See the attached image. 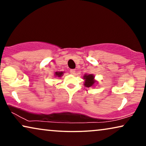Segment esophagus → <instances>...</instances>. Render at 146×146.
Wrapping results in <instances>:
<instances>
[{
    "label": "esophagus",
    "mask_w": 146,
    "mask_h": 146,
    "mask_svg": "<svg viewBox=\"0 0 146 146\" xmlns=\"http://www.w3.org/2000/svg\"><path fill=\"white\" fill-rule=\"evenodd\" d=\"M70 74H75L76 73V70L74 69H72L70 70Z\"/></svg>",
    "instance_id": "esophagus-1"
}]
</instances>
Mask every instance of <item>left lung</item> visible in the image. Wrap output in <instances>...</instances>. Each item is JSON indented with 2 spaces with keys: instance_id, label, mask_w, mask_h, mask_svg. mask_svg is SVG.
Wrapping results in <instances>:
<instances>
[{
  "instance_id": "left-lung-1",
  "label": "left lung",
  "mask_w": 146,
  "mask_h": 146,
  "mask_svg": "<svg viewBox=\"0 0 146 146\" xmlns=\"http://www.w3.org/2000/svg\"><path fill=\"white\" fill-rule=\"evenodd\" d=\"M84 80V86L86 87H91L94 86L96 82V81L94 80V76L93 74H85L83 76Z\"/></svg>"
}]
</instances>
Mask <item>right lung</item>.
Returning a JSON list of instances; mask_svg holds the SVG:
<instances>
[{
	"instance_id": "right-lung-1",
	"label": "right lung",
	"mask_w": 146,
	"mask_h": 146,
	"mask_svg": "<svg viewBox=\"0 0 146 146\" xmlns=\"http://www.w3.org/2000/svg\"><path fill=\"white\" fill-rule=\"evenodd\" d=\"M63 72H55V76L56 77H61L63 75Z\"/></svg>"
}]
</instances>
